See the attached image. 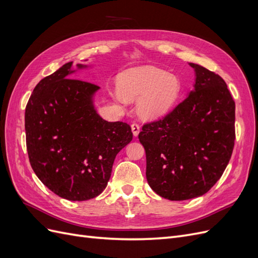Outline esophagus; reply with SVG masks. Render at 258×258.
<instances>
[{
	"mask_svg": "<svg viewBox=\"0 0 258 258\" xmlns=\"http://www.w3.org/2000/svg\"><path fill=\"white\" fill-rule=\"evenodd\" d=\"M131 129H132V134H134L135 137H137L140 132V124L137 121H134L131 123Z\"/></svg>",
	"mask_w": 258,
	"mask_h": 258,
	"instance_id": "1",
	"label": "esophagus"
}]
</instances>
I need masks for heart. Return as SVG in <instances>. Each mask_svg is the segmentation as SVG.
<instances>
[{
    "label": "heart",
    "instance_id": "obj_1",
    "mask_svg": "<svg viewBox=\"0 0 258 258\" xmlns=\"http://www.w3.org/2000/svg\"><path fill=\"white\" fill-rule=\"evenodd\" d=\"M119 99L137 100L142 96L139 111L145 118H157L167 113L178 98L181 83L175 75L155 67L131 69L119 79Z\"/></svg>",
    "mask_w": 258,
    "mask_h": 258
}]
</instances>
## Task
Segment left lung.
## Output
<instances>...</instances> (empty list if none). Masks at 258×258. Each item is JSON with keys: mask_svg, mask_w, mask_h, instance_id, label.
I'll return each instance as SVG.
<instances>
[{"mask_svg": "<svg viewBox=\"0 0 258 258\" xmlns=\"http://www.w3.org/2000/svg\"><path fill=\"white\" fill-rule=\"evenodd\" d=\"M196 84L161 118L145 122L139 140L146 153V178L162 198L187 200L221 178L236 140V105L222 77L190 63Z\"/></svg>", "mask_w": 258, "mask_h": 258, "instance_id": "obj_1", "label": "left lung"}]
</instances>
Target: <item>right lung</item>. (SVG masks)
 Returning a JSON list of instances; mask_svg holds the SVG:
<instances>
[{
	"label": "right lung",
	"mask_w": 258,
	"mask_h": 258,
	"mask_svg": "<svg viewBox=\"0 0 258 258\" xmlns=\"http://www.w3.org/2000/svg\"><path fill=\"white\" fill-rule=\"evenodd\" d=\"M71 66L35 86L26 106V142L41 182L61 198L84 201L103 191L116 155L134 135L128 123L98 115L91 98L99 86L71 79Z\"/></svg>",
	"instance_id": "right-lung-1"
}]
</instances>
